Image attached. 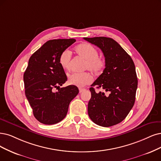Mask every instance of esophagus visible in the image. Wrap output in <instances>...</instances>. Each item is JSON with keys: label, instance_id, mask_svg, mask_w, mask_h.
I'll list each match as a JSON object with an SVG mask.
<instances>
[{"label": "esophagus", "instance_id": "34e87169", "mask_svg": "<svg viewBox=\"0 0 161 161\" xmlns=\"http://www.w3.org/2000/svg\"><path fill=\"white\" fill-rule=\"evenodd\" d=\"M86 90L85 89H84V88H79V92L81 93H82L83 92H84Z\"/></svg>", "mask_w": 161, "mask_h": 161}]
</instances>
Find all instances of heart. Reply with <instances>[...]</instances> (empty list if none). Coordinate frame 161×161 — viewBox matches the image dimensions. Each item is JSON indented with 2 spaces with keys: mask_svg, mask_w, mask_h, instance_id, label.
<instances>
[{
  "mask_svg": "<svg viewBox=\"0 0 161 161\" xmlns=\"http://www.w3.org/2000/svg\"><path fill=\"white\" fill-rule=\"evenodd\" d=\"M75 52L80 57L85 59L84 69H88L95 75L102 72L105 67V58L99 55L96 47L90 44H81L75 47ZM71 53L68 50H64L59 56V64L65 70L69 69ZM92 81L91 75L87 72L72 73L68 76V83L71 85L83 87Z\"/></svg>",
  "mask_w": 161,
  "mask_h": 161,
  "instance_id": "obj_1",
  "label": "heart"
}]
</instances>
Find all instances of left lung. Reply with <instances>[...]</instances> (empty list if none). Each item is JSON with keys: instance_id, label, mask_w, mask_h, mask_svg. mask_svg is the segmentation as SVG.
Instances as JSON below:
<instances>
[{"instance_id": "obj_1", "label": "left lung", "mask_w": 161, "mask_h": 161, "mask_svg": "<svg viewBox=\"0 0 161 161\" xmlns=\"http://www.w3.org/2000/svg\"><path fill=\"white\" fill-rule=\"evenodd\" d=\"M103 53L105 68L91 86L88 115L93 122L108 127L124 120L133 108L138 80L132 58L115 40L107 37L84 38ZM102 88L105 94L96 92Z\"/></svg>"}]
</instances>
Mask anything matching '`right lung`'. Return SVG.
I'll return each mask as SVG.
<instances>
[{
  "label": "right lung",
  "instance_id": "add662e5",
  "mask_svg": "<svg viewBox=\"0 0 161 161\" xmlns=\"http://www.w3.org/2000/svg\"><path fill=\"white\" fill-rule=\"evenodd\" d=\"M75 42L73 38L48 40L29 59L24 74L25 95L34 116L41 123L53 125L63 120L71 101L79 93L75 86L60 87L67 76L59 56ZM55 88L58 90L56 92Z\"/></svg>",
  "mask_w": 161,
  "mask_h": 161
}]
</instances>
